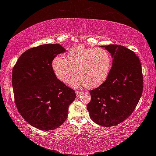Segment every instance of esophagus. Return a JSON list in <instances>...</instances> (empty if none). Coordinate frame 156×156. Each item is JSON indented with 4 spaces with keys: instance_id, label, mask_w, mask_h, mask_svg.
<instances>
[{
    "instance_id": "obj_1",
    "label": "esophagus",
    "mask_w": 156,
    "mask_h": 156,
    "mask_svg": "<svg viewBox=\"0 0 156 156\" xmlns=\"http://www.w3.org/2000/svg\"><path fill=\"white\" fill-rule=\"evenodd\" d=\"M76 94H77V96H80L81 94L83 93V92H82L81 91H76Z\"/></svg>"
}]
</instances>
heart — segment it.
<instances>
[{
	"label": "heart",
	"instance_id": "b5f03b06",
	"mask_svg": "<svg viewBox=\"0 0 156 156\" xmlns=\"http://www.w3.org/2000/svg\"><path fill=\"white\" fill-rule=\"evenodd\" d=\"M113 64L109 51L104 48H88L83 45L69 50L64 58L56 56L51 62V69L59 81L72 87H98L109 76Z\"/></svg>",
	"mask_w": 156,
	"mask_h": 156
}]
</instances>
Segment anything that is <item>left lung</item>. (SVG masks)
I'll return each mask as SVG.
<instances>
[{"label":"left lung","mask_w":156,"mask_h":156,"mask_svg":"<svg viewBox=\"0 0 156 156\" xmlns=\"http://www.w3.org/2000/svg\"><path fill=\"white\" fill-rule=\"evenodd\" d=\"M113 58L107 80L89 91L87 109L91 119L103 126L123 122L135 109L143 91V76L139 58L133 51L118 44L102 45Z\"/></svg>","instance_id":"obj_1"}]
</instances>
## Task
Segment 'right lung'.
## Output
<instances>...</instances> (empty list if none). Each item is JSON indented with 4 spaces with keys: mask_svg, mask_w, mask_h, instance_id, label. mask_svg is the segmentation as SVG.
I'll use <instances>...</instances> for the list:
<instances>
[{
    "mask_svg": "<svg viewBox=\"0 0 156 156\" xmlns=\"http://www.w3.org/2000/svg\"><path fill=\"white\" fill-rule=\"evenodd\" d=\"M65 51L59 44L33 47L18 59L12 70L15 104L22 117L40 130L51 131L67 118L76 93L56 78L51 62Z\"/></svg>",
    "mask_w": 156,
    "mask_h": 156,
    "instance_id": "1",
    "label": "right lung"
}]
</instances>
